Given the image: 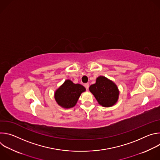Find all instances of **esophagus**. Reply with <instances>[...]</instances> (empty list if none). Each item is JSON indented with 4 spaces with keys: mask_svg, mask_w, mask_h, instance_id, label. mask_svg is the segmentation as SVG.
Masks as SVG:
<instances>
[{
    "mask_svg": "<svg viewBox=\"0 0 160 160\" xmlns=\"http://www.w3.org/2000/svg\"><path fill=\"white\" fill-rule=\"evenodd\" d=\"M84 86H85V88H86L87 90H88V87H89V84H88V83H85V84H84Z\"/></svg>",
    "mask_w": 160,
    "mask_h": 160,
    "instance_id": "1",
    "label": "esophagus"
}]
</instances>
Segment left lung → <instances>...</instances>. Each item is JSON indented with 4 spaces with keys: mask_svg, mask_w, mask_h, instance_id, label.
<instances>
[{
    "mask_svg": "<svg viewBox=\"0 0 160 160\" xmlns=\"http://www.w3.org/2000/svg\"><path fill=\"white\" fill-rule=\"evenodd\" d=\"M89 90L99 104L104 107L112 106L118 101L119 91L117 86L104 77H99L96 83L90 86Z\"/></svg>",
    "mask_w": 160,
    "mask_h": 160,
    "instance_id": "8db88e82",
    "label": "left lung"
}]
</instances>
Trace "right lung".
<instances>
[{
    "label": "right lung",
    "instance_id": "right-lung-1",
    "mask_svg": "<svg viewBox=\"0 0 160 160\" xmlns=\"http://www.w3.org/2000/svg\"><path fill=\"white\" fill-rule=\"evenodd\" d=\"M85 90L80 84H75L67 80L56 91L54 98L58 104L64 108H70L75 106L80 94Z\"/></svg>",
    "mask_w": 160,
    "mask_h": 160
}]
</instances>
